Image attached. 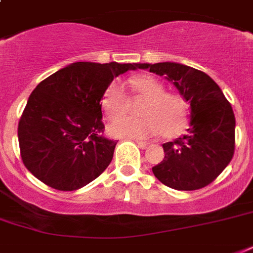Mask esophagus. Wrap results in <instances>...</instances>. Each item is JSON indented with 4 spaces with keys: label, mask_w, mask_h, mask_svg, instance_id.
<instances>
[{
    "label": "esophagus",
    "mask_w": 253,
    "mask_h": 253,
    "mask_svg": "<svg viewBox=\"0 0 253 253\" xmlns=\"http://www.w3.org/2000/svg\"><path fill=\"white\" fill-rule=\"evenodd\" d=\"M136 144H138L140 148H146L147 146H148V143L147 142H142V140H136Z\"/></svg>",
    "instance_id": "34e87169"
}]
</instances>
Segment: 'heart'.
<instances>
[{
  "instance_id": "b5f03b06",
  "label": "heart",
  "mask_w": 253,
  "mask_h": 253,
  "mask_svg": "<svg viewBox=\"0 0 253 253\" xmlns=\"http://www.w3.org/2000/svg\"><path fill=\"white\" fill-rule=\"evenodd\" d=\"M131 86L146 103L140 107L142 118L121 117L110 125L115 136L143 139L156 132L164 138H174L188 125V107L185 99L174 93H167L164 85L151 76H139L130 81ZM102 106L111 118L122 115L128 106V97L119 83H111L103 93Z\"/></svg>"
}]
</instances>
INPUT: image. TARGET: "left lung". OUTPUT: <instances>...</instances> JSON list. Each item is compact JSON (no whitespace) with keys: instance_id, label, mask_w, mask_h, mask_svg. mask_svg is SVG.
Masks as SVG:
<instances>
[{"instance_id":"1","label":"left lung","mask_w":253,"mask_h":253,"mask_svg":"<svg viewBox=\"0 0 253 253\" xmlns=\"http://www.w3.org/2000/svg\"><path fill=\"white\" fill-rule=\"evenodd\" d=\"M166 76L190 103L186 134L163 144L164 159L152 168L160 182L176 190H197L211 184L235 151V115L220 87L202 71L178 64H138Z\"/></svg>"}]
</instances>
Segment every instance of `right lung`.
<instances>
[{"instance_id": "right-lung-1", "label": "right lung", "mask_w": 253, "mask_h": 253, "mask_svg": "<svg viewBox=\"0 0 253 253\" xmlns=\"http://www.w3.org/2000/svg\"><path fill=\"white\" fill-rule=\"evenodd\" d=\"M138 64L80 61L38 84L18 123L25 167L51 188L71 192L95 180L109 167L115 140L103 136V93Z\"/></svg>"}]
</instances>
